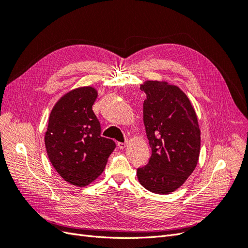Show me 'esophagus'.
I'll return each mask as SVG.
<instances>
[{
    "label": "esophagus",
    "mask_w": 248,
    "mask_h": 248,
    "mask_svg": "<svg viewBox=\"0 0 248 248\" xmlns=\"http://www.w3.org/2000/svg\"><path fill=\"white\" fill-rule=\"evenodd\" d=\"M118 146L120 149H124L126 146H127V141H124V142H118Z\"/></svg>",
    "instance_id": "34e87169"
}]
</instances>
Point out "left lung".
I'll return each mask as SVG.
<instances>
[{"label": "left lung", "instance_id": "obj_1", "mask_svg": "<svg viewBox=\"0 0 248 248\" xmlns=\"http://www.w3.org/2000/svg\"><path fill=\"white\" fill-rule=\"evenodd\" d=\"M140 89L147 95L144 125L152 155L137 176L147 190L169 194L184 184L198 164V117L188 97L175 85L146 80Z\"/></svg>", "mask_w": 248, "mask_h": 248}]
</instances>
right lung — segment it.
Instances as JSON below:
<instances>
[{"label":"right lung","instance_id":"obj_1","mask_svg":"<svg viewBox=\"0 0 248 248\" xmlns=\"http://www.w3.org/2000/svg\"><path fill=\"white\" fill-rule=\"evenodd\" d=\"M97 90L79 87L64 94L52 108L44 137L52 167L66 182L84 187L106 168L115 141L101 137L92 109Z\"/></svg>","mask_w":248,"mask_h":248}]
</instances>
